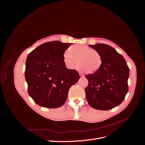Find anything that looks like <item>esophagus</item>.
<instances>
[{
	"label": "esophagus",
	"instance_id": "1",
	"mask_svg": "<svg viewBox=\"0 0 145 145\" xmlns=\"http://www.w3.org/2000/svg\"><path fill=\"white\" fill-rule=\"evenodd\" d=\"M79 75H80V77H85V76L83 75V74H82V73H80V74H79Z\"/></svg>",
	"mask_w": 145,
	"mask_h": 145
}]
</instances>
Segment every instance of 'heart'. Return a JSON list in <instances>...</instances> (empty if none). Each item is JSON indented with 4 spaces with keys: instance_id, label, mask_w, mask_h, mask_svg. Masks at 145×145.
I'll use <instances>...</instances> for the list:
<instances>
[{
    "instance_id": "1",
    "label": "heart",
    "mask_w": 145,
    "mask_h": 145,
    "mask_svg": "<svg viewBox=\"0 0 145 145\" xmlns=\"http://www.w3.org/2000/svg\"><path fill=\"white\" fill-rule=\"evenodd\" d=\"M63 61L69 68L75 67L76 62L78 68L86 74L97 71L102 63V57L95 50L82 44H76L69 48L63 54Z\"/></svg>"
}]
</instances>
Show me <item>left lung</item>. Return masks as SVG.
<instances>
[{"mask_svg":"<svg viewBox=\"0 0 145 145\" xmlns=\"http://www.w3.org/2000/svg\"><path fill=\"white\" fill-rule=\"evenodd\" d=\"M89 46L100 52L102 63L97 71L85 76L87 102L94 109L109 110L119 105L128 93L129 69L123 57L112 46L103 43Z\"/></svg>","mask_w":145,"mask_h":145,"instance_id":"obj_1","label":"left lung"}]
</instances>
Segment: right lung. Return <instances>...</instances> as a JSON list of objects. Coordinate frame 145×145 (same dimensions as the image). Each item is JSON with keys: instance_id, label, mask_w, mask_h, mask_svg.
I'll list each match as a JSON object with an SVG mask.
<instances>
[{"instance_id": "obj_1", "label": "right lung", "mask_w": 145, "mask_h": 145, "mask_svg": "<svg viewBox=\"0 0 145 145\" xmlns=\"http://www.w3.org/2000/svg\"><path fill=\"white\" fill-rule=\"evenodd\" d=\"M71 43L60 41L43 43L28 55L25 76L29 96L38 105L57 108L65 103L71 86L79 74L68 69L63 61L64 52Z\"/></svg>"}]
</instances>
